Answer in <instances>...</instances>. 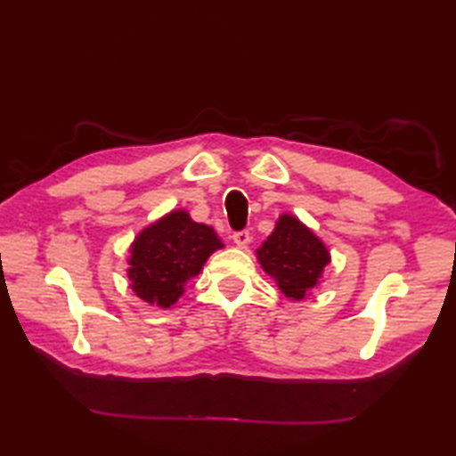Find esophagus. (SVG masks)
<instances>
[{
  "instance_id": "34e87169",
  "label": "esophagus",
  "mask_w": 456,
  "mask_h": 456,
  "mask_svg": "<svg viewBox=\"0 0 456 456\" xmlns=\"http://www.w3.org/2000/svg\"><path fill=\"white\" fill-rule=\"evenodd\" d=\"M250 239H253V237H250L248 231H239V233L233 235V243H235L239 248H245V247H248Z\"/></svg>"
}]
</instances>
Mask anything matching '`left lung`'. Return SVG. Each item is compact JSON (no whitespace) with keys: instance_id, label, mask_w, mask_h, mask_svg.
I'll return each instance as SVG.
<instances>
[{"instance_id":"8db88e82","label":"left lung","mask_w":456,"mask_h":456,"mask_svg":"<svg viewBox=\"0 0 456 456\" xmlns=\"http://www.w3.org/2000/svg\"><path fill=\"white\" fill-rule=\"evenodd\" d=\"M256 260L292 302L312 296L323 278L331 253L304 221L292 213H280L273 233L256 250Z\"/></svg>"}]
</instances>
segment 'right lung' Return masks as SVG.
<instances>
[{
  "mask_svg": "<svg viewBox=\"0 0 456 456\" xmlns=\"http://www.w3.org/2000/svg\"><path fill=\"white\" fill-rule=\"evenodd\" d=\"M216 229L190 217L188 209H172L142 227L127 250L131 289L149 305L168 309L201 273L208 258L223 248Z\"/></svg>",
  "mask_w": 456,
  "mask_h": 456,
  "instance_id": "add662e5",
  "label": "right lung"
}]
</instances>
